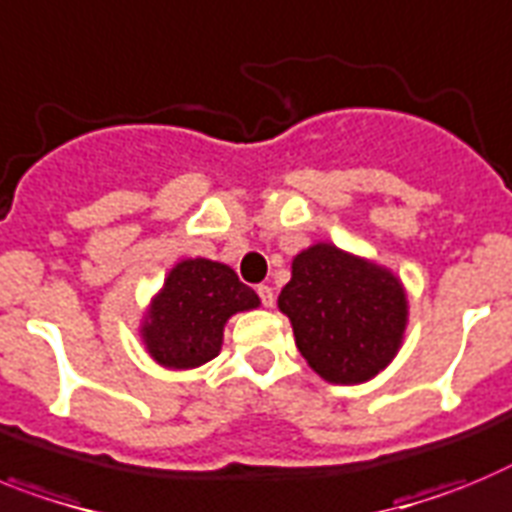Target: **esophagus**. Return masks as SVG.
<instances>
[{
    "label": "esophagus",
    "mask_w": 512,
    "mask_h": 512,
    "mask_svg": "<svg viewBox=\"0 0 512 512\" xmlns=\"http://www.w3.org/2000/svg\"><path fill=\"white\" fill-rule=\"evenodd\" d=\"M257 296H260L262 306H273L275 304V293L270 286H257Z\"/></svg>",
    "instance_id": "esophagus-1"
}]
</instances>
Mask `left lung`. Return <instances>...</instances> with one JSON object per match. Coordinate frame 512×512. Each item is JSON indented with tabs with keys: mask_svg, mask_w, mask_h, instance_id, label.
<instances>
[{
	"mask_svg": "<svg viewBox=\"0 0 512 512\" xmlns=\"http://www.w3.org/2000/svg\"><path fill=\"white\" fill-rule=\"evenodd\" d=\"M296 348L330 384H363L399 353L407 330V291L384 265L317 242L291 262L278 296Z\"/></svg>",
	"mask_w": 512,
	"mask_h": 512,
	"instance_id": "obj_1",
	"label": "left lung"
}]
</instances>
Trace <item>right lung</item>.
<instances>
[{
	"label": "right lung",
	"mask_w": 512,
	"mask_h": 512,
	"mask_svg": "<svg viewBox=\"0 0 512 512\" xmlns=\"http://www.w3.org/2000/svg\"><path fill=\"white\" fill-rule=\"evenodd\" d=\"M257 306V293L229 265L190 257L177 262L151 299L141 319V340L159 366L188 371L219 355L226 322L237 311Z\"/></svg>",
	"instance_id": "right-lung-1"
}]
</instances>
